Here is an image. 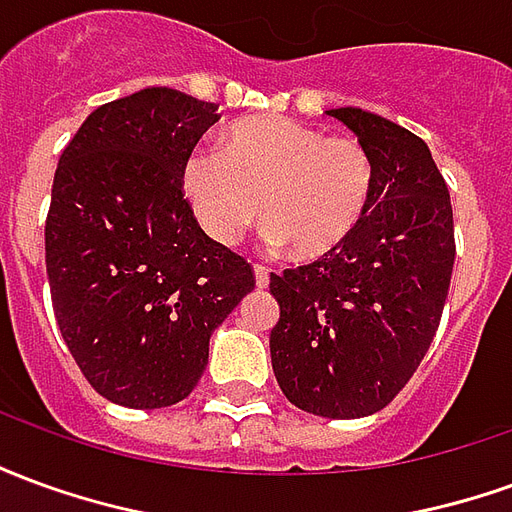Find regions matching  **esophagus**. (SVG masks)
Wrapping results in <instances>:
<instances>
[{
    "mask_svg": "<svg viewBox=\"0 0 512 512\" xmlns=\"http://www.w3.org/2000/svg\"><path fill=\"white\" fill-rule=\"evenodd\" d=\"M255 279H257V288H268V282H271V271H268L266 266L255 263Z\"/></svg>",
    "mask_w": 512,
    "mask_h": 512,
    "instance_id": "34e87169",
    "label": "esophagus"
}]
</instances>
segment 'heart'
Segmentation results:
<instances>
[{"label": "heart", "instance_id": "b5f03b06", "mask_svg": "<svg viewBox=\"0 0 512 512\" xmlns=\"http://www.w3.org/2000/svg\"><path fill=\"white\" fill-rule=\"evenodd\" d=\"M180 186L211 241L235 244L263 216L266 241L315 260L343 246L365 219L376 164L356 136L277 115L246 117L216 147L191 150Z\"/></svg>", "mask_w": 512, "mask_h": 512}]
</instances>
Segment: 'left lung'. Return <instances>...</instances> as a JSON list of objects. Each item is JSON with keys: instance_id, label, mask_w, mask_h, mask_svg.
<instances>
[{"instance_id": "left-lung-1", "label": "left lung", "mask_w": 512, "mask_h": 512, "mask_svg": "<svg viewBox=\"0 0 512 512\" xmlns=\"http://www.w3.org/2000/svg\"><path fill=\"white\" fill-rule=\"evenodd\" d=\"M370 150L376 189L329 255L271 274V367L293 406L356 419L389 406L439 329L455 263L447 183L428 145L356 106L329 109Z\"/></svg>"}]
</instances>
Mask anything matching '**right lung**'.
Returning a JSON list of instances; mask_svg holds the SVG:
<instances>
[{
    "label": "right lung",
    "instance_id": "1",
    "mask_svg": "<svg viewBox=\"0 0 512 512\" xmlns=\"http://www.w3.org/2000/svg\"><path fill=\"white\" fill-rule=\"evenodd\" d=\"M219 106L147 87L87 117L51 186L46 274L54 318L98 395L164 408L191 395L213 329L255 271L202 233L180 172Z\"/></svg>",
    "mask_w": 512,
    "mask_h": 512
}]
</instances>
